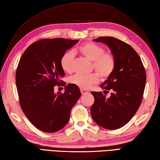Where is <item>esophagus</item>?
Instances as JSON below:
<instances>
[{
	"label": "esophagus",
	"mask_w": 160,
	"mask_h": 160,
	"mask_svg": "<svg viewBox=\"0 0 160 160\" xmlns=\"http://www.w3.org/2000/svg\"><path fill=\"white\" fill-rule=\"evenodd\" d=\"M81 93H82V95H85V94H87L88 93H89V91L85 90V89H81Z\"/></svg>",
	"instance_id": "esophagus-1"
}]
</instances>
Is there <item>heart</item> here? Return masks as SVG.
Masks as SVG:
<instances>
[{
	"label": "heart",
	"instance_id": "obj_1",
	"mask_svg": "<svg viewBox=\"0 0 160 160\" xmlns=\"http://www.w3.org/2000/svg\"><path fill=\"white\" fill-rule=\"evenodd\" d=\"M78 50L85 58L93 61L92 67L102 79H106L112 74L116 65L115 58L112 53L105 52V49L102 46L93 42H86L78 47ZM74 58V52L71 50L65 52L62 55L60 63L64 72H72ZM97 75L96 73L75 74L69 78V82L81 88L87 89L99 82V77Z\"/></svg>",
	"mask_w": 160,
	"mask_h": 160
}]
</instances>
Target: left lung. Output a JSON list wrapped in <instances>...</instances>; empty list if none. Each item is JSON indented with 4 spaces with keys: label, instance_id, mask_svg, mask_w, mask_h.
<instances>
[{
    "label": "left lung",
    "instance_id": "obj_1",
    "mask_svg": "<svg viewBox=\"0 0 160 160\" xmlns=\"http://www.w3.org/2000/svg\"><path fill=\"white\" fill-rule=\"evenodd\" d=\"M94 41L108 45L116 65L110 77L100 85L104 92L111 91L110 97L107 98L102 92H91L94 103L91 114L100 127L117 129L130 121L141 105L146 73L138 53L130 45L112 36H101Z\"/></svg>",
    "mask_w": 160,
    "mask_h": 160
}]
</instances>
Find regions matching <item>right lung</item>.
Returning a JSON list of instances; mask_svg holds the SVG:
<instances>
[{"label": "right lung", "instance_id": "add662e5", "mask_svg": "<svg viewBox=\"0 0 160 160\" xmlns=\"http://www.w3.org/2000/svg\"><path fill=\"white\" fill-rule=\"evenodd\" d=\"M78 40L43 38L25 50L16 71V86L20 107L35 127L46 133L60 130L68 122L72 108L81 96L78 86L69 83L64 93H54L64 72L60 58Z\"/></svg>", "mask_w": 160, "mask_h": 160}]
</instances>
